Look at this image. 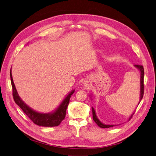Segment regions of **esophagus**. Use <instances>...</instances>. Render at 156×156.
<instances>
[{"mask_svg":"<svg viewBox=\"0 0 156 156\" xmlns=\"http://www.w3.org/2000/svg\"><path fill=\"white\" fill-rule=\"evenodd\" d=\"M90 84H91V82L89 80H88V79L85 80V81H84V83H83L84 86L85 87H89L90 85Z\"/></svg>","mask_w":156,"mask_h":156,"instance_id":"esophagus-1","label":"esophagus"}]
</instances>
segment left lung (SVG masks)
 I'll return each mask as SVG.
<instances>
[{"instance_id":"8db88e82","label":"left lung","mask_w":156,"mask_h":156,"mask_svg":"<svg viewBox=\"0 0 156 156\" xmlns=\"http://www.w3.org/2000/svg\"><path fill=\"white\" fill-rule=\"evenodd\" d=\"M134 66L137 69L139 72H140V100H139V102L138 104H139V103L140 102L141 100L143 97V94H144V68L143 66H140V65H134ZM92 98V97H90ZM92 115H93V120L94 121L96 122L97 124V125L101 127V128H108V127H111L115 126V125H108V124H105L102 123V122L98 119V117L96 116V111L94 110V108H93V107H92ZM134 114V112L132 114L128 120H130L131 118L133 116Z\"/></svg>"}]
</instances>
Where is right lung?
I'll return each mask as SVG.
<instances>
[{
	"label": "right lung",
	"mask_w": 156,
	"mask_h": 156,
	"mask_svg": "<svg viewBox=\"0 0 156 156\" xmlns=\"http://www.w3.org/2000/svg\"><path fill=\"white\" fill-rule=\"evenodd\" d=\"M10 78L14 101L35 124L44 127H54L58 126L64 119L66 114V109L69 103V99L74 93L75 90H73L68 94L58 107L53 111L48 113H41L34 111L28 106L19 96L13 81L12 69L10 70Z\"/></svg>",
	"instance_id": "right-lung-1"
}]
</instances>
